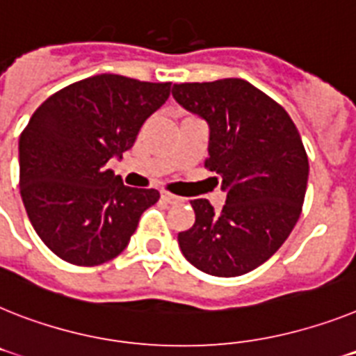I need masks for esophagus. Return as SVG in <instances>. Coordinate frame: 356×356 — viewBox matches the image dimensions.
<instances>
[{"label": "esophagus", "mask_w": 356, "mask_h": 356, "mask_svg": "<svg viewBox=\"0 0 356 356\" xmlns=\"http://www.w3.org/2000/svg\"><path fill=\"white\" fill-rule=\"evenodd\" d=\"M161 199H163L164 202H168V204H177V202H183V199H181V197L172 195V193H168V192L161 193Z\"/></svg>", "instance_id": "esophagus-1"}]
</instances>
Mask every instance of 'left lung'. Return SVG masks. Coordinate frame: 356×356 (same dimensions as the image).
I'll use <instances>...</instances> for the list:
<instances>
[{
	"instance_id": "1",
	"label": "left lung",
	"mask_w": 356,
	"mask_h": 356,
	"mask_svg": "<svg viewBox=\"0 0 356 356\" xmlns=\"http://www.w3.org/2000/svg\"><path fill=\"white\" fill-rule=\"evenodd\" d=\"M173 99L210 128L206 168L226 204L192 201L195 222L177 235L197 270L238 277L264 264L295 228L306 195L307 155L295 122L252 83L228 77L173 85Z\"/></svg>"
}]
</instances>
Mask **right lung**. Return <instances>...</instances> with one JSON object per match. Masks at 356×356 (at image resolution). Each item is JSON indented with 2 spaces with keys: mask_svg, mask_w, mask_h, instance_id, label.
<instances>
[{
  "mask_svg": "<svg viewBox=\"0 0 356 356\" xmlns=\"http://www.w3.org/2000/svg\"><path fill=\"white\" fill-rule=\"evenodd\" d=\"M170 83L101 74L50 95L19 137V190L49 250L76 266L108 262L128 246L157 190L124 186L106 168L122 159Z\"/></svg>",
  "mask_w": 356,
  "mask_h": 356,
  "instance_id": "add662e5",
  "label": "right lung"
}]
</instances>
